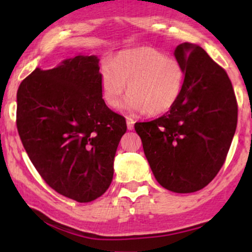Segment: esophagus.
<instances>
[{
    "mask_svg": "<svg viewBox=\"0 0 252 252\" xmlns=\"http://www.w3.org/2000/svg\"><path fill=\"white\" fill-rule=\"evenodd\" d=\"M134 124H135V121L132 120L131 117H126V126H128L129 130L134 129Z\"/></svg>",
    "mask_w": 252,
    "mask_h": 252,
    "instance_id": "esophagus-1",
    "label": "esophagus"
}]
</instances>
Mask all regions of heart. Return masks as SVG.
<instances>
[{"mask_svg": "<svg viewBox=\"0 0 252 252\" xmlns=\"http://www.w3.org/2000/svg\"><path fill=\"white\" fill-rule=\"evenodd\" d=\"M128 84L126 108L156 116L169 111L181 96L185 68L180 60L153 47L122 51L100 68L105 103L116 108Z\"/></svg>", "mask_w": 252, "mask_h": 252, "instance_id": "b5f03b06", "label": "heart"}]
</instances>
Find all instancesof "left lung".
Listing matches in <instances>:
<instances>
[{
	"mask_svg": "<svg viewBox=\"0 0 252 252\" xmlns=\"http://www.w3.org/2000/svg\"><path fill=\"white\" fill-rule=\"evenodd\" d=\"M174 56L185 68L181 96L169 111L135 124L161 186L175 193L204 189L220 170L237 128L230 78L200 46L185 42Z\"/></svg>",
	"mask_w": 252,
	"mask_h": 252,
	"instance_id": "left-lung-1",
	"label": "left lung"
}]
</instances>
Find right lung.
Here are the masks:
<instances>
[{
    "label": "right lung",
    "mask_w": 252,
    "mask_h": 252,
    "mask_svg": "<svg viewBox=\"0 0 252 252\" xmlns=\"http://www.w3.org/2000/svg\"><path fill=\"white\" fill-rule=\"evenodd\" d=\"M99 59L77 56L52 70L35 68L17 90L16 126L46 184L90 202L106 192L126 118L102 98Z\"/></svg>",
    "instance_id": "obj_1"
}]
</instances>
